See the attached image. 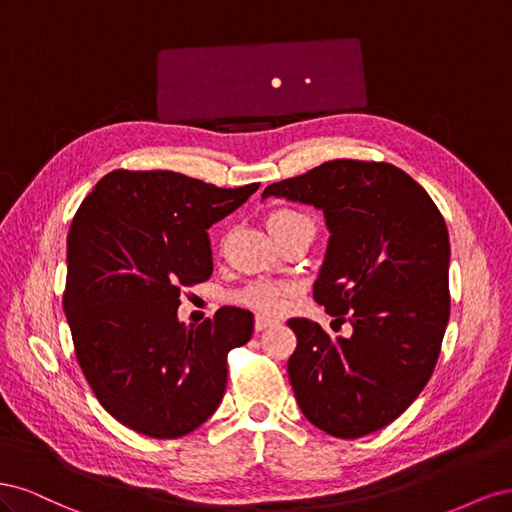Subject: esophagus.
Listing matches in <instances>:
<instances>
[{
	"label": "esophagus",
	"instance_id": "obj_1",
	"mask_svg": "<svg viewBox=\"0 0 512 512\" xmlns=\"http://www.w3.org/2000/svg\"><path fill=\"white\" fill-rule=\"evenodd\" d=\"M273 324H277V320H275V318L265 316V314H256V320H254V327H256V331H265V329L273 327Z\"/></svg>",
	"mask_w": 512,
	"mask_h": 512
}]
</instances>
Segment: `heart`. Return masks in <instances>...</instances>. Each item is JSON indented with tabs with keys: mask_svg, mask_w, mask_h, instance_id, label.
Returning a JSON list of instances; mask_svg holds the SVG:
<instances>
[{
	"mask_svg": "<svg viewBox=\"0 0 512 512\" xmlns=\"http://www.w3.org/2000/svg\"><path fill=\"white\" fill-rule=\"evenodd\" d=\"M267 226L271 230V235L277 239H282L288 232L297 230V228H314L312 220L307 215L294 211V209H277L267 218ZM292 294V286L288 284H273V282H250L243 286L241 290L235 292V303L245 305L250 309H258V312L265 314H275L288 303V297Z\"/></svg>",
	"mask_w": 512,
	"mask_h": 512,
	"instance_id": "obj_1",
	"label": "heart"
}]
</instances>
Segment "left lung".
I'll return each instance as SVG.
<instances>
[{
    "label": "left lung",
    "instance_id": "left-lung-1",
    "mask_svg": "<svg viewBox=\"0 0 512 512\" xmlns=\"http://www.w3.org/2000/svg\"><path fill=\"white\" fill-rule=\"evenodd\" d=\"M314 205L331 230L314 299L350 337L290 318L294 397L309 423L361 438L393 423L429 382L451 314V243L440 209L404 170L331 160L262 192Z\"/></svg>",
    "mask_w": 512,
    "mask_h": 512
}]
</instances>
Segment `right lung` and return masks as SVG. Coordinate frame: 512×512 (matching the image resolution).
Wrapping results in <instances>:
<instances>
[{
    "instance_id": "1",
    "label": "right lung",
    "mask_w": 512,
    "mask_h": 512,
    "mask_svg": "<svg viewBox=\"0 0 512 512\" xmlns=\"http://www.w3.org/2000/svg\"><path fill=\"white\" fill-rule=\"evenodd\" d=\"M258 185L117 168L74 213L64 290L74 354L102 408L128 429L181 438L220 406L228 352L250 342L254 314L220 307L185 327L179 294L209 280L207 230Z\"/></svg>"
}]
</instances>
